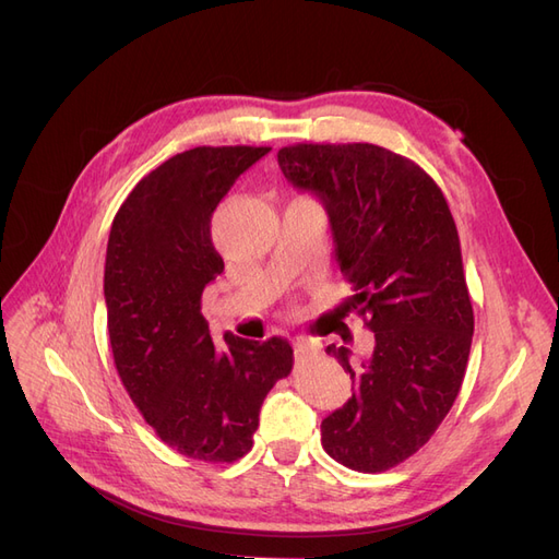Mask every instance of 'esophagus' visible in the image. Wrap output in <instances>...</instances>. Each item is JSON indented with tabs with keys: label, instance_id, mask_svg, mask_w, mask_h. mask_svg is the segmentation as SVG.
<instances>
[{
	"label": "esophagus",
	"instance_id": "34e87169",
	"mask_svg": "<svg viewBox=\"0 0 559 559\" xmlns=\"http://www.w3.org/2000/svg\"><path fill=\"white\" fill-rule=\"evenodd\" d=\"M294 352H296V359H308L317 352V347L310 341H306V337H296Z\"/></svg>",
	"mask_w": 559,
	"mask_h": 559
}]
</instances>
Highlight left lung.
<instances>
[{"instance_id":"left-lung-1","label":"left lung","mask_w":559,"mask_h":559,"mask_svg":"<svg viewBox=\"0 0 559 559\" xmlns=\"http://www.w3.org/2000/svg\"><path fill=\"white\" fill-rule=\"evenodd\" d=\"M277 160L326 205L352 308L376 335L364 359L326 347L354 386L321 421V445L352 471L394 468L441 427L468 364L473 308L448 200L417 163L378 144H292Z\"/></svg>"}]
</instances>
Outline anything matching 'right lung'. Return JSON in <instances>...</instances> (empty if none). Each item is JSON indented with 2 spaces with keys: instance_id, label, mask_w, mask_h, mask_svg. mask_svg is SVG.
Masks as SVG:
<instances>
[{
  "instance_id": "obj_1",
  "label": "right lung",
  "mask_w": 559,
  "mask_h": 559,
  "mask_svg": "<svg viewBox=\"0 0 559 559\" xmlns=\"http://www.w3.org/2000/svg\"><path fill=\"white\" fill-rule=\"evenodd\" d=\"M270 146H195L151 170L116 212L105 263L114 364L165 445L202 462H238L263 399L294 368L286 337L233 333L214 345L202 292L224 273L212 214Z\"/></svg>"
}]
</instances>
